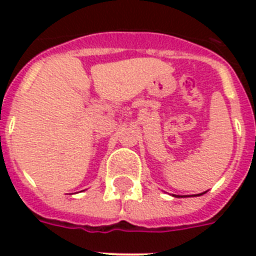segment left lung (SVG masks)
<instances>
[{"label": "left lung", "mask_w": 256, "mask_h": 256, "mask_svg": "<svg viewBox=\"0 0 256 256\" xmlns=\"http://www.w3.org/2000/svg\"><path fill=\"white\" fill-rule=\"evenodd\" d=\"M202 194H203V192H202ZM202 194H200V195H202ZM199 195V194H198ZM174 196H176V195H174ZM192 196H195V195H192ZM178 198H179V195H178Z\"/></svg>", "instance_id": "8db88e82"}]
</instances>
